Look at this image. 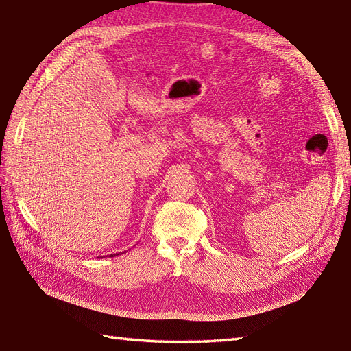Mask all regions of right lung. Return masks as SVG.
I'll return each mask as SVG.
<instances>
[{
    "label": "right lung",
    "instance_id": "add662e5",
    "mask_svg": "<svg viewBox=\"0 0 351 351\" xmlns=\"http://www.w3.org/2000/svg\"><path fill=\"white\" fill-rule=\"evenodd\" d=\"M115 256H118V254H110V257H115Z\"/></svg>",
    "mask_w": 351,
    "mask_h": 351
}]
</instances>
